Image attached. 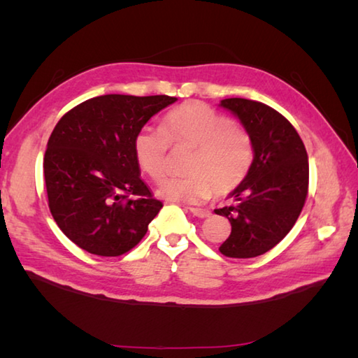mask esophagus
<instances>
[{
	"label": "esophagus",
	"instance_id": "esophagus-1",
	"mask_svg": "<svg viewBox=\"0 0 358 358\" xmlns=\"http://www.w3.org/2000/svg\"><path fill=\"white\" fill-rule=\"evenodd\" d=\"M189 210L192 212V215L199 217V218H208V217H210V210H208V209H201V208H189Z\"/></svg>",
	"mask_w": 358,
	"mask_h": 358
}]
</instances>
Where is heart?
<instances>
[{"label":"heart","instance_id":"1","mask_svg":"<svg viewBox=\"0 0 358 358\" xmlns=\"http://www.w3.org/2000/svg\"><path fill=\"white\" fill-rule=\"evenodd\" d=\"M169 144L194 146L183 178H167L158 195L175 203H201L215 192L224 196L246 178L252 164L250 135L224 113L208 104L187 101L169 110L162 120V131L144 126L135 134L132 150L136 164L152 180L167 172Z\"/></svg>","mask_w":358,"mask_h":358}]
</instances>
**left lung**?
Returning <instances> with one entry per match:
<instances>
[{
    "mask_svg": "<svg viewBox=\"0 0 358 358\" xmlns=\"http://www.w3.org/2000/svg\"><path fill=\"white\" fill-rule=\"evenodd\" d=\"M220 106L240 120L254 149L246 178L227 195L234 204L215 209L232 226L220 252L252 258L278 245L299 218L308 195V154L294 126L269 106L246 98H226Z\"/></svg>",
    "mask_w": 358,
    "mask_h": 358,
    "instance_id": "left-lung-1",
    "label": "left lung"
}]
</instances>
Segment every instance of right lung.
<instances>
[{"mask_svg": "<svg viewBox=\"0 0 358 358\" xmlns=\"http://www.w3.org/2000/svg\"><path fill=\"white\" fill-rule=\"evenodd\" d=\"M175 101L167 95H101L75 106L57 123L43 163L49 209L81 249L118 257L146 235L163 203L152 199L141 180L132 141Z\"/></svg>", "mask_w": 358, "mask_h": 358, "instance_id": "1", "label": "right lung"}]
</instances>
